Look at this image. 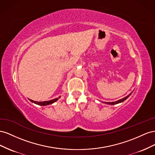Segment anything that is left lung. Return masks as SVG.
Here are the masks:
<instances>
[{
    "mask_svg": "<svg viewBox=\"0 0 155 155\" xmlns=\"http://www.w3.org/2000/svg\"><path fill=\"white\" fill-rule=\"evenodd\" d=\"M132 93H130V94L129 95H128L127 96H126L125 97H124V98H123V99H120V100H118V101H115V102H104V103H106V104H112V105L116 104H118V103H122V102H123V101H125V100L128 98V97H129L131 95Z\"/></svg>",
    "mask_w": 155,
    "mask_h": 155,
    "instance_id": "1",
    "label": "left lung"
}]
</instances>
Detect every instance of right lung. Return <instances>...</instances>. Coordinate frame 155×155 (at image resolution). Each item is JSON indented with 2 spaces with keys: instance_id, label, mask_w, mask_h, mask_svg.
Masks as SVG:
<instances>
[{
  "instance_id": "obj_1",
  "label": "right lung",
  "mask_w": 155,
  "mask_h": 155,
  "mask_svg": "<svg viewBox=\"0 0 155 155\" xmlns=\"http://www.w3.org/2000/svg\"><path fill=\"white\" fill-rule=\"evenodd\" d=\"M60 97V96L58 97V98H56L54 99H52L51 101H43V102H38V101H34L31 99H29L31 102H32L35 104L40 105V106H46V105H48V104H51L52 103H54V102H56V101H58L59 99V98Z\"/></svg>"
}]
</instances>
